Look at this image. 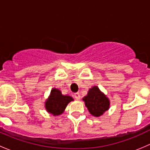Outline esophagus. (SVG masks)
<instances>
[{"label": "esophagus", "mask_w": 150, "mask_h": 150, "mask_svg": "<svg viewBox=\"0 0 150 150\" xmlns=\"http://www.w3.org/2000/svg\"><path fill=\"white\" fill-rule=\"evenodd\" d=\"M74 96H75V98L76 99H80V98H81V95H80L79 93H75V95H74Z\"/></svg>", "instance_id": "esophagus-1"}]
</instances>
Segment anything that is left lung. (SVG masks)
<instances>
[{"mask_svg":"<svg viewBox=\"0 0 150 150\" xmlns=\"http://www.w3.org/2000/svg\"><path fill=\"white\" fill-rule=\"evenodd\" d=\"M83 100L91 114L96 117L102 115L110 107V101L97 86H93L88 91Z\"/></svg>","mask_w":150,"mask_h":150,"instance_id":"obj_1","label":"left lung"}]
</instances>
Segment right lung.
<instances>
[{
  "label": "right lung",
  "instance_id": "right-lung-1",
  "mask_svg": "<svg viewBox=\"0 0 150 150\" xmlns=\"http://www.w3.org/2000/svg\"><path fill=\"white\" fill-rule=\"evenodd\" d=\"M72 100L73 99L71 96L62 95L59 90L53 88L46 102V110L54 115H59L64 112L67 104Z\"/></svg>",
  "mask_w": 150,
  "mask_h": 150
}]
</instances>
